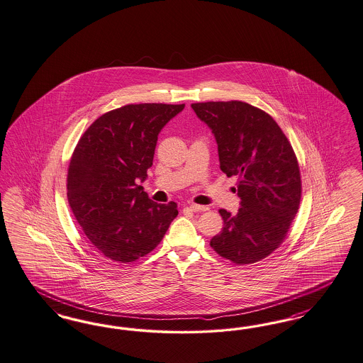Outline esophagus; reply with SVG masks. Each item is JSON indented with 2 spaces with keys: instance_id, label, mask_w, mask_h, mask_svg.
<instances>
[{
  "instance_id": "esophagus-1",
  "label": "esophagus",
  "mask_w": 363,
  "mask_h": 363,
  "mask_svg": "<svg viewBox=\"0 0 363 363\" xmlns=\"http://www.w3.org/2000/svg\"><path fill=\"white\" fill-rule=\"evenodd\" d=\"M189 208H190V211H191V212H205V211H208V209H209L208 206L197 205V203H190V205H189Z\"/></svg>"
}]
</instances>
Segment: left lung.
Listing matches in <instances>:
<instances>
[{
  "label": "left lung",
  "instance_id": "left-lung-1",
  "mask_svg": "<svg viewBox=\"0 0 363 363\" xmlns=\"http://www.w3.org/2000/svg\"><path fill=\"white\" fill-rule=\"evenodd\" d=\"M218 143L220 169L236 175L240 208L220 209L221 233L211 247L220 257L247 264L261 261L282 243L301 199L300 169L274 118L242 101L191 104Z\"/></svg>",
  "mask_w": 363,
  "mask_h": 363
}]
</instances>
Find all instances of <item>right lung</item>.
Here are the masks:
<instances>
[{
  "label": "right lung",
  "mask_w": 363,
  "mask_h": 363,
  "mask_svg": "<svg viewBox=\"0 0 363 363\" xmlns=\"http://www.w3.org/2000/svg\"><path fill=\"white\" fill-rule=\"evenodd\" d=\"M185 104H130L99 117L74 150L67 199L89 242L128 263L158 246L177 203L152 201L139 182L152 166L158 135Z\"/></svg>",
  "instance_id": "obj_1"
}]
</instances>
